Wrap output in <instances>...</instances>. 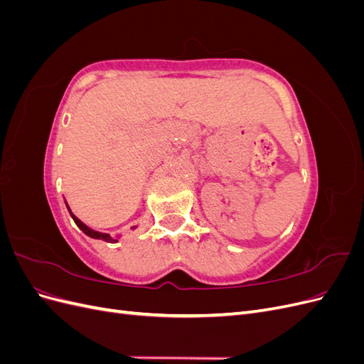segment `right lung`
Masks as SVG:
<instances>
[{
	"instance_id": "1",
	"label": "right lung",
	"mask_w": 364,
	"mask_h": 364,
	"mask_svg": "<svg viewBox=\"0 0 364 364\" xmlns=\"http://www.w3.org/2000/svg\"><path fill=\"white\" fill-rule=\"evenodd\" d=\"M67 208H68V211H70V214H71V217H73V220L75 222V225L79 226L83 232L87 235V237H91V238H97V240H105V241H109V243H112V241H117L115 238H112L111 235L109 234H103V232H98V230H94V229H91V228H87L83 222H80L79 218H77L73 213H71V209H70V206L67 205Z\"/></svg>"
}]
</instances>
